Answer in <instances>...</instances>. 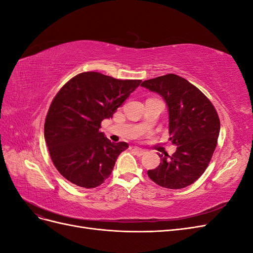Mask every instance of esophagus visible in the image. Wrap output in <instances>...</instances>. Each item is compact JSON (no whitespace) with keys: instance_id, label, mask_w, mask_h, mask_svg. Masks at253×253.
I'll use <instances>...</instances> for the list:
<instances>
[{"instance_id":"34e87169","label":"esophagus","mask_w":253,"mask_h":253,"mask_svg":"<svg viewBox=\"0 0 253 253\" xmlns=\"http://www.w3.org/2000/svg\"><path fill=\"white\" fill-rule=\"evenodd\" d=\"M133 152L135 153V154L137 155V156H142L144 153H145V151L144 150H142V149H140V148H137V147H134L133 148Z\"/></svg>"}]
</instances>
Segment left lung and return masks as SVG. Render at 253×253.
I'll use <instances>...</instances> for the list:
<instances>
[{"instance_id": "left-lung-1", "label": "left lung", "mask_w": 253, "mask_h": 253, "mask_svg": "<svg viewBox=\"0 0 253 253\" xmlns=\"http://www.w3.org/2000/svg\"><path fill=\"white\" fill-rule=\"evenodd\" d=\"M141 86L164 98L169 112L170 140L176 151L160 155L162 163L149 170L158 186L182 189L192 185L208 167L219 135V118L211 101L193 84L168 74L145 80Z\"/></svg>"}]
</instances>
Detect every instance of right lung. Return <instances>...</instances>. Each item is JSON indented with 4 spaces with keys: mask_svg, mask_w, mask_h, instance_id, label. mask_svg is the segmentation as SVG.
I'll use <instances>...</instances> for the list:
<instances>
[{
    "mask_svg": "<svg viewBox=\"0 0 253 253\" xmlns=\"http://www.w3.org/2000/svg\"><path fill=\"white\" fill-rule=\"evenodd\" d=\"M140 82L85 72L61 87L46 115L44 137L52 163L64 178L90 189L110 177L128 144L111 142L99 128Z\"/></svg>",
    "mask_w": 253,
    "mask_h": 253,
    "instance_id": "right-lung-1",
    "label": "right lung"
}]
</instances>
